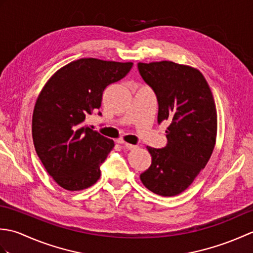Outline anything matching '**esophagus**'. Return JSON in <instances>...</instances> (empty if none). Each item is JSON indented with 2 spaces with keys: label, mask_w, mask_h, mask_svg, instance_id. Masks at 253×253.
<instances>
[{
  "label": "esophagus",
  "mask_w": 253,
  "mask_h": 253,
  "mask_svg": "<svg viewBox=\"0 0 253 253\" xmlns=\"http://www.w3.org/2000/svg\"><path fill=\"white\" fill-rule=\"evenodd\" d=\"M120 143H122L124 147H125L126 149H128V150H133V149H136L137 148V146H135V144H131V143H127V142H125V141H118Z\"/></svg>",
  "instance_id": "esophagus-1"
}]
</instances>
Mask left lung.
Listing matches in <instances>:
<instances>
[{
  "label": "left lung",
  "instance_id": "1",
  "mask_svg": "<svg viewBox=\"0 0 253 253\" xmlns=\"http://www.w3.org/2000/svg\"><path fill=\"white\" fill-rule=\"evenodd\" d=\"M138 69L157 94L158 122L169 123L166 147H147L152 162L140 179L157 195L177 196L211 158L217 132L215 102L206 78L195 67L161 61L138 63Z\"/></svg>",
  "mask_w": 253,
  "mask_h": 253
}]
</instances>
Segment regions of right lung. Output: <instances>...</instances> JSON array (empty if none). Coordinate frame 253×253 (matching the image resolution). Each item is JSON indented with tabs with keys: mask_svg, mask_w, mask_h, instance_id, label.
<instances>
[{
	"mask_svg": "<svg viewBox=\"0 0 253 253\" xmlns=\"http://www.w3.org/2000/svg\"><path fill=\"white\" fill-rule=\"evenodd\" d=\"M132 65L80 58L53 74L38 95L32 140L44 169L64 189L84 190L100 178V165L114 141L85 125V118L100 109L107 85L125 77Z\"/></svg>",
	"mask_w": 253,
	"mask_h": 253,
	"instance_id": "add662e5",
	"label": "right lung"
}]
</instances>
